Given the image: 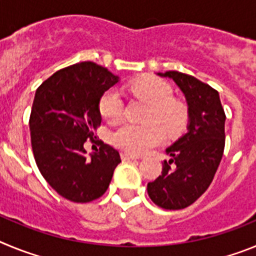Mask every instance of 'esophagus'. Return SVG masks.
<instances>
[{"mask_svg": "<svg viewBox=\"0 0 256 256\" xmlns=\"http://www.w3.org/2000/svg\"><path fill=\"white\" fill-rule=\"evenodd\" d=\"M122 160L123 162H126V160H136L137 159V156L134 155H130V154H126V152H122Z\"/></svg>", "mask_w": 256, "mask_h": 256, "instance_id": "34e87169", "label": "esophagus"}]
</instances>
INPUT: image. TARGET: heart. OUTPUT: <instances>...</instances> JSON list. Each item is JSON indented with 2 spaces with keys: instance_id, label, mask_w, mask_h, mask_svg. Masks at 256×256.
<instances>
[{
  "instance_id": "obj_1",
  "label": "heart",
  "mask_w": 256,
  "mask_h": 256,
  "mask_svg": "<svg viewBox=\"0 0 256 256\" xmlns=\"http://www.w3.org/2000/svg\"><path fill=\"white\" fill-rule=\"evenodd\" d=\"M134 96L148 104L144 120L146 124L126 123L119 126L112 136V144L126 152H148L164 140V130L170 134L178 133L184 126L186 114L183 106L173 100L170 86L164 80L151 76H144L130 86ZM98 110L104 120L114 124L123 115V100L116 90L105 92L98 104Z\"/></svg>"
}]
</instances>
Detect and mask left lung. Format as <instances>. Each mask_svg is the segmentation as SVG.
<instances>
[{
	"label": "left lung",
	"mask_w": 256,
	"mask_h": 256,
	"mask_svg": "<svg viewBox=\"0 0 256 256\" xmlns=\"http://www.w3.org/2000/svg\"><path fill=\"white\" fill-rule=\"evenodd\" d=\"M158 76L173 79L186 97L188 106L187 132L166 148L172 159L162 162V170L148 183L152 202L166 210L184 209L208 190L224 151L226 114L218 91L206 83L180 72Z\"/></svg>",
	"instance_id": "8db88e82"
}]
</instances>
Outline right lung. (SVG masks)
<instances>
[{
	"instance_id": "right-lung-1",
	"label": "right lung",
	"mask_w": 256,
	"mask_h": 256,
	"mask_svg": "<svg viewBox=\"0 0 256 256\" xmlns=\"http://www.w3.org/2000/svg\"><path fill=\"white\" fill-rule=\"evenodd\" d=\"M119 82L106 68L78 62L52 74L37 88L32 106V150L40 174L58 195L74 202L101 198L112 182L120 155L101 144L87 158L83 144L94 141L101 124V97Z\"/></svg>"
}]
</instances>
